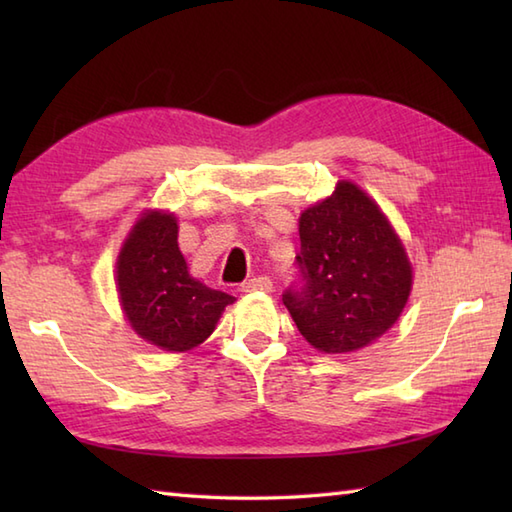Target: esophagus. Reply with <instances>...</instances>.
<instances>
[{
  "mask_svg": "<svg viewBox=\"0 0 512 512\" xmlns=\"http://www.w3.org/2000/svg\"><path fill=\"white\" fill-rule=\"evenodd\" d=\"M257 290H262V292L273 290V279L259 275V277L248 279L242 284V292H257Z\"/></svg>",
  "mask_w": 512,
  "mask_h": 512,
  "instance_id": "1",
  "label": "esophagus"
}]
</instances>
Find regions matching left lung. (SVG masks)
<instances>
[{
	"label": "left lung",
	"mask_w": 512,
	"mask_h": 512,
	"mask_svg": "<svg viewBox=\"0 0 512 512\" xmlns=\"http://www.w3.org/2000/svg\"><path fill=\"white\" fill-rule=\"evenodd\" d=\"M297 279L284 306L310 345L325 354L361 350L400 317L411 266L383 211L352 182L299 220Z\"/></svg>",
	"instance_id": "8db88e82"
}]
</instances>
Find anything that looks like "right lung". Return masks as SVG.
<instances>
[{
    "instance_id": "right-lung-1",
    "label": "right lung",
    "mask_w": 512,
    "mask_h": 512,
    "mask_svg": "<svg viewBox=\"0 0 512 512\" xmlns=\"http://www.w3.org/2000/svg\"><path fill=\"white\" fill-rule=\"evenodd\" d=\"M116 284L129 325L169 352L200 345L235 301L189 275L176 217L158 211L145 213L129 233L116 262Z\"/></svg>"
}]
</instances>
